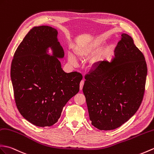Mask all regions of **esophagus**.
I'll return each mask as SVG.
<instances>
[{"instance_id": "1", "label": "esophagus", "mask_w": 154, "mask_h": 154, "mask_svg": "<svg viewBox=\"0 0 154 154\" xmlns=\"http://www.w3.org/2000/svg\"><path fill=\"white\" fill-rule=\"evenodd\" d=\"M84 83H85L84 80H82V81H81V83H80V90H82V89H83V85H84Z\"/></svg>"}]
</instances>
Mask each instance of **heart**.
<instances>
[{
  "mask_svg": "<svg viewBox=\"0 0 154 154\" xmlns=\"http://www.w3.org/2000/svg\"><path fill=\"white\" fill-rule=\"evenodd\" d=\"M94 48V46L93 45H87V46H85L83 47H79L77 48L76 50V54L81 57H84L87 56L88 54H90L92 51H93ZM98 60L96 58H93L92 60V63H96L97 62ZM68 62L72 64V65H76L77 63V61L75 58V57L69 54L68 55Z\"/></svg>",
  "mask_w": 154,
  "mask_h": 154,
  "instance_id": "b5f03b06",
  "label": "heart"
}]
</instances>
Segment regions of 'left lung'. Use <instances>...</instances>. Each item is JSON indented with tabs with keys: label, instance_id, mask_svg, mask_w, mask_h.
Segmentation results:
<instances>
[{
	"label": "left lung",
	"instance_id": "left-lung-1",
	"mask_svg": "<svg viewBox=\"0 0 154 154\" xmlns=\"http://www.w3.org/2000/svg\"><path fill=\"white\" fill-rule=\"evenodd\" d=\"M112 62H98L83 88L92 125L99 130L121 127L133 117L144 97L147 65L129 35L123 33Z\"/></svg>",
	"mask_w": 154,
	"mask_h": 154
}]
</instances>
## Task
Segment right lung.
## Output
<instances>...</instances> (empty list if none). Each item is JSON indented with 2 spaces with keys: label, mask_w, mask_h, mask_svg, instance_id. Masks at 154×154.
Instances as JSON below:
<instances>
[{
  "label": "right lung",
  "mask_w": 154,
  "mask_h": 154,
  "mask_svg": "<svg viewBox=\"0 0 154 154\" xmlns=\"http://www.w3.org/2000/svg\"><path fill=\"white\" fill-rule=\"evenodd\" d=\"M50 26L34 27L14 55L10 76L16 104L21 115L38 127H50L60 117L63 108L79 91L83 75L63 71L58 58L64 52ZM53 51L52 56L48 49Z\"/></svg>",
  "instance_id": "obj_1"
}]
</instances>
